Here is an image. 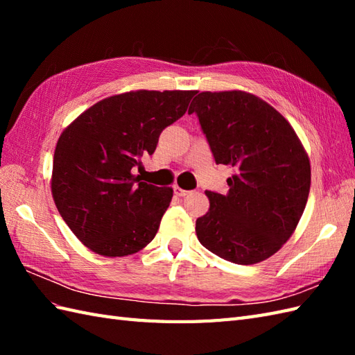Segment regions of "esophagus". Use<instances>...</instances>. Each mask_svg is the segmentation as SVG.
Masks as SVG:
<instances>
[{"mask_svg":"<svg viewBox=\"0 0 355 355\" xmlns=\"http://www.w3.org/2000/svg\"><path fill=\"white\" fill-rule=\"evenodd\" d=\"M173 193H175V195H177V197H186V195H187V193H189V192H187V191H184V189H182V187H178V186H175V187H173Z\"/></svg>","mask_w":355,"mask_h":355,"instance_id":"esophagus-1","label":"esophagus"}]
</instances>
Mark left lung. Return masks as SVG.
<instances>
[{
    "instance_id": "obj_1",
    "label": "left lung",
    "mask_w": 355,
    "mask_h": 355,
    "mask_svg": "<svg viewBox=\"0 0 355 355\" xmlns=\"http://www.w3.org/2000/svg\"><path fill=\"white\" fill-rule=\"evenodd\" d=\"M218 164L232 166L225 195L206 192L200 243L239 266L268 259L290 239L311 186V166L281 112L252 93L202 92L191 103Z\"/></svg>"
}]
</instances>
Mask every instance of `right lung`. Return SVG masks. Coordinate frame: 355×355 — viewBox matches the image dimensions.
<instances>
[{
    "instance_id": "add662e5",
    "label": "right lung",
    "mask_w": 355,
    "mask_h": 355,
    "mask_svg": "<svg viewBox=\"0 0 355 355\" xmlns=\"http://www.w3.org/2000/svg\"><path fill=\"white\" fill-rule=\"evenodd\" d=\"M195 94L137 89L105 97L59 135L51 195L92 252L117 258L154 239L173 191L140 182L134 171L154 154L162 131L184 114Z\"/></svg>"
}]
</instances>
